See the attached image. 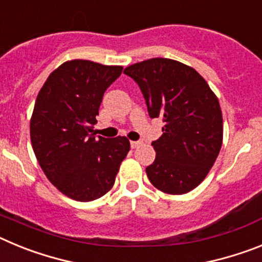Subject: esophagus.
Masks as SVG:
<instances>
[{
	"instance_id": "1",
	"label": "esophagus",
	"mask_w": 262,
	"mask_h": 262,
	"mask_svg": "<svg viewBox=\"0 0 262 262\" xmlns=\"http://www.w3.org/2000/svg\"><path fill=\"white\" fill-rule=\"evenodd\" d=\"M142 145V142H131V148H139Z\"/></svg>"
}]
</instances>
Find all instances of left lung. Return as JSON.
I'll return each mask as SVG.
<instances>
[{
    "instance_id": "1",
    "label": "left lung",
    "mask_w": 262,
    "mask_h": 262,
    "mask_svg": "<svg viewBox=\"0 0 262 262\" xmlns=\"http://www.w3.org/2000/svg\"><path fill=\"white\" fill-rule=\"evenodd\" d=\"M140 86L148 114L161 118L163 135L152 143L154 164L145 168L156 189L180 195L209 174L223 143V117L217 97L194 68L155 57L127 67Z\"/></svg>"
}]
</instances>
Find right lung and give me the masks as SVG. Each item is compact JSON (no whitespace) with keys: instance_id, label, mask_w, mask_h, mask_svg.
<instances>
[{"instance_id":"add662e5","label":"right lung","mask_w":262,"mask_h":262,"mask_svg":"<svg viewBox=\"0 0 262 262\" xmlns=\"http://www.w3.org/2000/svg\"><path fill=\"white\" fill-rule=\"evenodd\" d=\"M123 67L69 60L48 76L30 120V138L39 165L51 184L78 202L101 198L115 182L129 151L126 136L96 138L105 90Z\"/></svg>"}]
</instances>
